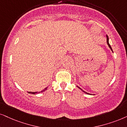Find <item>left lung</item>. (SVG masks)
Returning a JSON list of instances; mask_svg holds the SVG:
<instances>
[{
  "mask_svg": "<svg viewBox=\"0 0 127 127\" xmlns=\"http://www.w3.org/2000/svg\"><path fill=\"white\" fill-rule=\"evenodd\" d=\"M106 37H107V44H108V45L109 47H110V49H111V51H112V52H113V49H112V48H111V46H110V44H109V38H108V36H107V35H106ZM77 87L78 88V89H80V90H81V91H83V92H84V93H86V94H90V95H91V94H90V93H87V92H86V91H84V90H82V89H81V88H80V87H78V86H77Z\"/></svg>",
  "mask_w": 127,
  "mask_h": 127,
  "instance_id": "8db88e82",
  "label": "left lung"
}]
</instances>
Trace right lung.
I'll use <instances>...</instances> for the list:
<instances>
[{
	"label": "right lung",
	"mask_w": 127,
	"mask_h": 127,
	"mask_svg": "<svg viewBox=\"0 0 127 127\" xmlns=\"http://www.w3.org/2000/svg\"><path fill=\"white\" fill-rule=\"evenodd\" d=\"M47 89V87H46V88H45V89H44V90H43L42 91H39V92H28V93H29V94H38V93H42V92H43V91H46V90Z\"/></svg>",
	"instance_id": "obj_1"
}]
</instances>
